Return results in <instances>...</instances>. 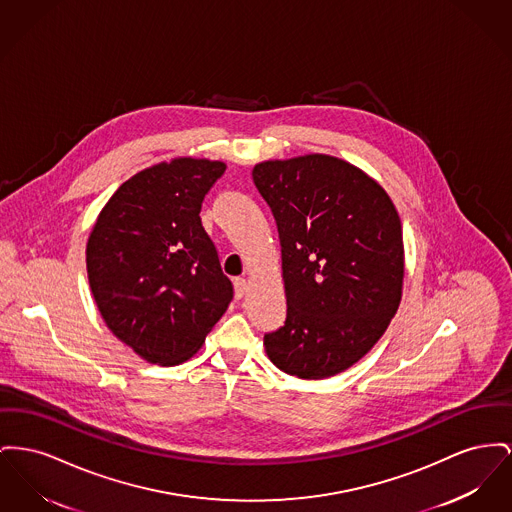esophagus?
Returning a JSON list of instances; mask_svg holds the SVG:
<instances>
[{"label": "esophagus", "mask_w": 512, "mask_h": 512, "mask_svg": "<svg viewBox=\"0 0 512 512\" xmlns=\"http://www.w3.org/2000/svg\"><path fill=\"white\" fill-rule=\"evenodd\" d=\"M234 290H236V298L241 300L245 296V292H247V280L245 278H236L234 280Z\"/></svg>", "instance_id": "obj_1"}]
</instances>
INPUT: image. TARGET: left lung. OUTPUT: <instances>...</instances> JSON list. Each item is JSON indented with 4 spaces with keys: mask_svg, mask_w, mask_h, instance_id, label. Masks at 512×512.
<instances>
[{
    "mask_svg": "<svg viewBox=\"0 0 512 512\" xmlns=\"http://www.w3.org/2000/svg\"><path fill=\"white\" fill-rule=\"evenodd\" d=\"M253 183L276 220L286 321L265 334L272 363L300 379L332 377L387 331L404 278L402 224L387 191L327 154L267 160Z\"/></svg>",
    "mask_w": 512,
    "mask_h": 512,
    "instance_id": "1",
    "label": "left lung"
}]
</instances>
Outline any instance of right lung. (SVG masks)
<instances>
[{
  "label": "right lung",
  "instance_id": "right-lung-1",
  "mask_svg": "<svg viewBox=\"0 0 512 512\" xmlns=\"http://www.w3.org/2000/svg\"><path fill=\"white\" fill-rule=\"evenodd\" d=\"M224 170L205 158L156 164L121 183L96 218L92 296L108 329L143 360H189L234 298L199 216Z\"/></svg>",
  "mask_w": 512,
  "mask_h": 512
}]
</instances>
